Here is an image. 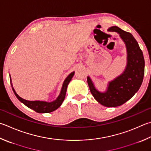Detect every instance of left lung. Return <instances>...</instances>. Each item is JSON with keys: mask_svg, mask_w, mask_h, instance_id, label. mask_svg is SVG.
<instances>
[{"mask_svg": "<svg viewBox=\"0 0 151 151\" xmlns=\"http://www.w3.org/2000/svg\"><path fill=\"white\" fill-rule=\"evenodd\" d=\"M109 31L118 33L126 43L127 52L126 70L122 75L110 82L105 93H100L95 89L89 77H87V83L96 101L104 106L116 107L129 100L139 89L143 80L145 60L138 42L132 34L117 26L110 27Z\"/></svg>", "mask_w": 151, "mask_h": 151, "instance_id": "left-lung-1", "label": "left lung"}]
</instances>
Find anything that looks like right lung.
Segmentation results:
<instances>
[{"label": "right lung", "mask_w": 151, "mask_h": 151, "mask_svg": "<svg viewBox=\"0 0 151 151\" xmlns=\"http://www.w3.org/2000/svg\"><path fill=\"white\" fill-rule=\"evenodd\" d=\"M73 75H74V72L71 73L68 76L66 79H65V81L62 85V90L60 94L58 96V97L56 99V100L55 101L51 102H43V101H29L25 100V99L21 98L20 96L18 95L15 91H14V88L12 87V90L15 94V95L17 98H18V100L22 102L23 104H24L25 106H27L28 108L35 110L36 112L38 113H49L52 112V111H55L57 109L61 106L62 102L64 101L65 96H66V90H67V87L68 83H70L71 79L73 78ZM10 82H11V78H10Z\"/></svg>", "instance_id": "add662e5"}]
</instances>
